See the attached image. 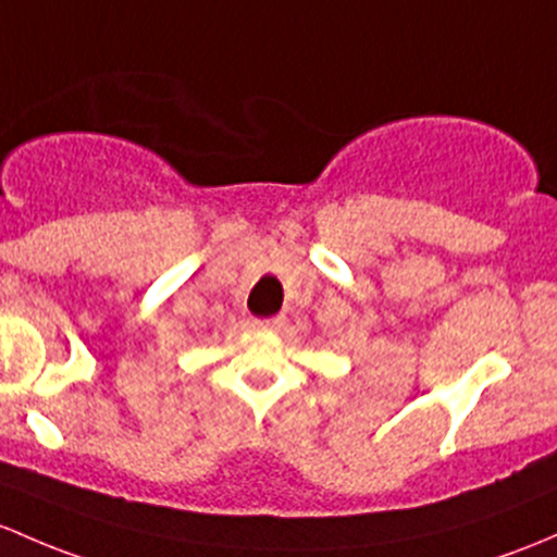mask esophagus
I'll list each match as a JSON object with an SVG mask.
<instances>
[{"label":"esophagus","instance_id":"1","mask_svg":"<svg viewBox=\"0 0 557 557\" xmlns=\"http://www.w3.org/2000/svg\"><path fill=\"white\" fill-rule=\"evenodd\" d=\"M285 325V318H269V320H256L259 331H280Z\"/></svg>","mask_w":557,"mask_h":557}]
</instances>
